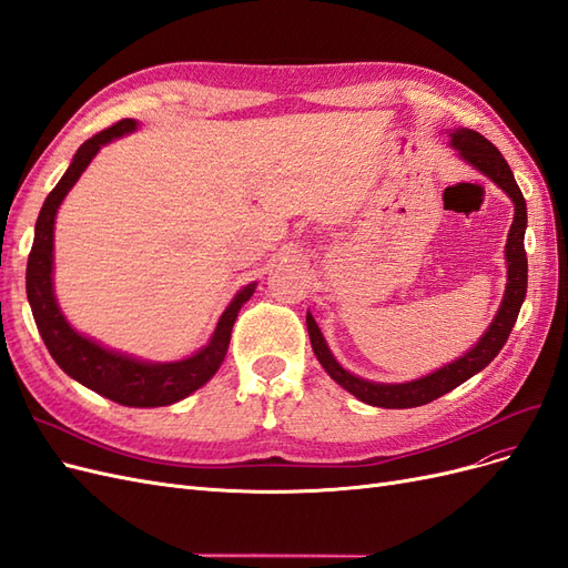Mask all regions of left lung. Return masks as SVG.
Returning <instances> with one entry per match:
<instances>
[{
	"instance_id": "left-lung-1",
	"label": "left lung",
	"mask_w": 568,
	"mask_h": 568,
	"mask_svg": "<svg viewBox=\"0 0 568 568\" xmlns=\"http://www.w3.org/2000/svg\"><path fill=\"white\" fill-rule=\"evenodd\" d=\"M453 146L459 151V156L464 161H469L474 168L480 170V173H486L495 184H500L514 201V222H511L507 248H505L507 253L505 301L500 305V311H497L493 324L488 326V332L484 334V338H480L467 355H462L453 365H445L443 369L409 384H374L343 369L329 353V348H326L317 322L313 320L311 313H307V334H311V343L320 365L338 386L353 393L357 400L374 407H386V409L419 407L440 398V395L457 388L467 379H471L476 372L488 367L495 359V355L503 351V346L511 334V326L519 317L521 303L526 298V284H528V261H526V248H524L526 199L521 194V189L517 180H514L507 161L503 159V153L497 151V146L490 144L484 134H478L474 130H455Z\"/></svg>"
}]
</instances>
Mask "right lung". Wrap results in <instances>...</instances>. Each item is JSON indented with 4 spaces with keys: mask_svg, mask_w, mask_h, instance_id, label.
<instances>
[{
    "mask_svg": "<svg viewBox=\"0 0 568 568\" xmlns=\"http://www.w3.org/2000/svg\"><path fill=\"white\" fill-rule=\"evenodd\" d=\"M134 128V120L125 118L120 120V123L97 132L78 149L71 168L65 170V175L59 180L54 189H51L42 203V211L36 225V242H32V251L28 255L26 291L32 307V317H36L44 346L68 376H73L75 382L92 388L99 395H104V398L113 403L128 407H161L186 398L189 393L201 388L220 369L222 359H225L230 348L234 320L239 311H242V305L251 298L255 284H248L234 296L227 311L222 313L209 346L189 359H182V363H140V359L101 348L94 341L84 338L75 329H71V324L65 322V317L59 311L54 288H51V263H54L51 251H54L57 209L82 175V170L97 156V151L111 140H115V136L125 134Z\"/></svg>",
    "mask_w": 568,
    "mask_h": 568,
    "instance_id": "obj_1",
    "label": "right lung"
}]
</instances>
